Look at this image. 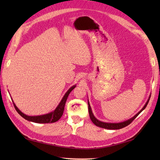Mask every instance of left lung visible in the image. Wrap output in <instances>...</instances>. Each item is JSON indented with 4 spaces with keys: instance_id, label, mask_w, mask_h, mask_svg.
<instances>
[{
    "instance_id": "8db88e82",
    "label": "left lung",
    "mask_w": 160,
    "mask_h": 160,
    "mask_svg": "<svg viewBox=\"0 0 160 160\" xmlns=\"http://www.w3.org/2000/svg\"><path fill=\"white\" fill-rule=\"evenodd\" d=\"M149 100H150V97H149V99L148 100V101L147 102V103H146V104L144 105V107L142 108V110L140 112H139V113H138L136 115H135L134 117H132V118H131L130 120H128L127 121H125V122H120V123H106V122H103L98 120L97 119L94 117V115L92 113V111H91L90 104L89 103V102H88V105H89V116H90L91 120V121H92L93 123L95 125H96L97 127L104 128H107V129H111V130H115V129H120V128H124L125 127H127V126L130 124L131 122L133 121L135 118H137L138 115L147 106V104H148V102H149Z\"/></svg>"
}]
</instances>
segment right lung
Listing matches in <instances>:
<instances>
[{
	"mask_svg": "<svg viewBox=\"0 0 160 160\" xmlns=\"http://www.w3.org/2000/svg\"><path fill=\"white\" fill-rule=\"evenodd\" d=\"M75 87H76V86L74 85L68 90V91L65 93V95H64V96L63 97L62 100L60 102V103L56 108L55 111H53V112H52V113H48V114L39 115V116H28V115H26L24 113H22V112L16 107V106L14 104H13V106H14L15 109L16 110L17 112H18V114H20L23 118H25L27 120L36 122V123H42V124L53 123V122H56L58 120H59L60 118L62 117L64 112V105H65L67 98L69 96L71 91H72Z\"/></svg>",
	"mask_w": 160,
	"mask_h": 160,
	"instance_id": "obj_1",
	"label": "right lung"
}]
</instances>
